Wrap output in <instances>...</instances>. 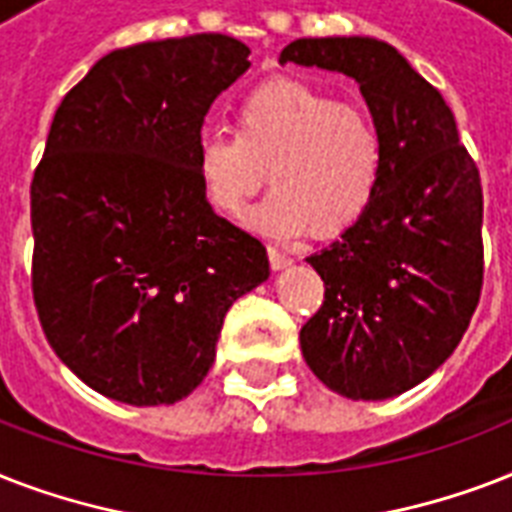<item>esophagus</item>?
Instances as JSON below:
<instances>
[{"instance_id": "34e87169", "label": "esophagus", "mask_w": 512, "mask_h": 512, "mask_svg": "<svg viewBox=\"0 0 512 512\" xmlns=\"http://www.w3.org/2000/svg\"><path fill=\"white\" fill-rule=\"evenodd\" d=\"M268 260H271L273 271H284V268H289V265H292V257L284 255V252L276 247L268 249Z\"/></svg>"}]
</instances>
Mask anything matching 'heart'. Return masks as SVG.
Segmentation results:
<instances>
[{"label": "heart", "instance_id": "b5f03b06", "mask_svg": "<svg viewBox=\"0 0 512 512\" xmlns=\"http://www.w3.org/2000/svg\"><path fill=\"white\" fill-rule=\"evenodd\" d=\"M385 164L380 127L319 84L279 76L239 100L236 135L204 132L196 170L209 207L241 215L265 183L273 193L249 223L276 236H335L372 204Z\"/></svg>", "mask_w": 512, "mask_h": 512}]
</instances>
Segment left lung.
<instances>
[{"mask_svg":"<svg viewBox=\"0 0 512 512\" xmlns=\"http://www.w3.org/2000/svg\"><path fill=\"white\" fill-rule=\"evenodd\" d=\"M279 63L356 79L385 164L372 204L308 257L324 303L300 329L305 364L353 401L420 385L452 356L484 284V191L452 108L396 47L369 36L297 39Z\"/></svg>","mask_w":512,"mask_h":512,"instance_id":"1","label":"left lung"}]
</instances>
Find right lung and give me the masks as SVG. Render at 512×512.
<instances>
[{
  "instance_id": "1",
  "label": "right lung",
  "mask_w": 512,
  "mask_h": 512,
  "mask_svg": "<svg viewBox=\"0 0 512 512\" xmlns=\"http://www.w3.org/2000/svg\"><path fill=\"white\" fill-rule=\"evenodd\" d=\"M249 47L193 34L108 52L55 111L31 180L44 335L92 390L175 404L215 364L223 319L268 279L255 236L215 215L196 143Z\"/></svg>"
}]
</instances>
